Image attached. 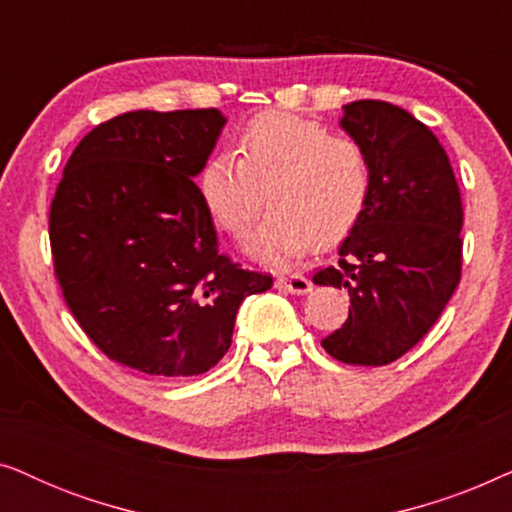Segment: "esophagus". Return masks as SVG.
<instances>
[{
    "label": "esophagus",
    "mask_w": 512,
    "mask_h": 512,
    "mask_svg": "<svg viewBox=\"0 0 512 512\" xmlns=\"http://www.w3.org/2000/svg\"><path fill=\"white\" fill-rule=\"evenodd\" d=\"M275 284H277V289L296 293V296H303V293L312 289L310 279H307L305 275H300V272H293V275H279Z\"/></svg>",
    "instance_id": "1"
}]
</instances>
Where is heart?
Wrapping results in <instances>:
<instances>
[{"label": "heart", "mask_w": 512, "mask_h": 512, "mask_svg": "<svg viewBox=\"0 0 512 512\" xmlns=\"http://www.w3.org/2000/svg\"><path fill=\"white\" fill-rule=\"evenodd\" d=\"M209 158L202 200L228 235L240 237L263 209L270 214L249 242L263 261L282 263L352 233L373 193V163L359 139L312 118L270 111L244 125L237 151Z\"/></svg>", "instance_id": "b5f03b06"}]
</instances>
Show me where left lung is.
I'll return each instance as SVG.
<instances>
[{
  "label": "left lung",
  "mask_w": 512,
  "mask_h": 512,
  "mask_svg": "<svg viewBox=\"0 0 512 512\" xmlns=\"http://www.w3.org/2000/svg\"><path fill=\"white\" fill-rule=\"evenodd\" d=\"M366 146L373 193L335 265L314 284L349 293V317L321 340L333 359L387 366L436 324L461 279V193L447 153L396 104L359 100L340 121Z\"/></svg>",
  "instance_id": "obj_1"
}]
</instances>
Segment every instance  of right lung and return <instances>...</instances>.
I'll list each match as a JSON object with an SVG mask.
<instances>
[{"mask_svg": "<svg viewBox=\"0 0 512 512\" xmlns=\"http://www.w3.org/2000/svg\"><path fill=\"white\" fill-rule=\"evenodd\" d=\"M226 123L216 109L128 111L69 156L48 212L62 298L107 359L156 377L207 373L242 300L272 286L219 251L193 177Z\"/></svg>", "mask_w": 512, "mask_h": 512, "instance_id": "1", "label": "right lung"}]
</instances>
